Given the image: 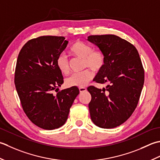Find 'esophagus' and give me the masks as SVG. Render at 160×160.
Returning a JSON list of instances; mask_svg holds the SVG:
<instances>
[{"label": "esophagus", "instance_id": "34e87169", "mask_svg": "<svg viewBox=\"0 0 160 160\" xmlns=\"http://www.w3.org/2000/svg\"><path fill=\"white\" fill-rule=\"evenodd\" d=\"M86 90H87L86 88H79V92H80V93H82V92H86Z\"/></svg>", "mask_w": 160, "mask_h": 160}]
</instances>
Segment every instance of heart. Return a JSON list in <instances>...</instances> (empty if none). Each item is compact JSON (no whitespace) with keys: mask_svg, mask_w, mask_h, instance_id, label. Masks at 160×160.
Instances as JSON below:
<instances>
[{"mask_svg":"<svg viewBox=\"0 0 160 160\" xmlns=\"http://www.w3.org/2000/svg\"><path fill=\"white\" fill-rule=\"evenodd\" d=\"M70 52L77 57L83 58V68L85 69L79 73L73 74L66 80L67 87L83 88L93 77L92 70L99 72L103 69L106 63L105 54L101 50H93L92 46L83 41H77L70 48ZM57 66L61 72L68 75L70 72L69 58L62 53L57 58ZM89 69H88V68Z\"/></svg>","mask_w":160,"mask_h":160,"instance_id":"1","label":"heart"}]
</instances>
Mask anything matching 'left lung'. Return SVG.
Listing matches in <instances>:
<instances>
[{
    "instance_id": "1",
    "label": "left lung",
    "mask_w": 160,
    "mask_h": 160,
    "mask_svg": "<svg viewBox=\"0 0 160 160\" xmlns=\"http://www.w3.org/2000/svg\"><path fill=\"white\" fill-rule=\"evenodd\" d=\"M106 57V63L94 79L107 83L106 88H88L92 99L89 110L92 122L102 128H113L124 123L138 106L144 82V70L136 48L113 34L88 38Z\"/></svg>"
}]
</instances>
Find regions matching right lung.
Wrapping results in <instances>:
<instances>
[{"instance_id":"right-lung-1","label":"right lung","mask_w":160,"mask_h":160,"mask_svg":"<svg viewBox=\"0 0 160 160\" xmlns=\"http://www.w3.org/2000/svg\"><path fill=\"white\" fill-rule=\"evenodd\" d=\"M68 43L63 37L32 38L22 48L16 61L14 83L22 110L32 123L45 130L65 124L79 94L77 87H71L53 94L63 83L57 58Z\"/></svg>"}]
</instances>
